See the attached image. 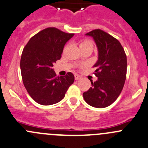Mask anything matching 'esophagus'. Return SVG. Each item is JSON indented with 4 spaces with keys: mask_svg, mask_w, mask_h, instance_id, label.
Masks as SVG:
<instances>
[{
    "mask_svg": "<svg viewBox=\"0 0 148 148\" xmlns=\"http://www.w3.org/2000/svg\"><path fill=\"white\" fill-rule=\"evenodd\" d=\"M80 78H81V77H80V76L79 75H77V74H75V79L76 80H80Z\"/></svg>",
    "mask_w": 148,
    "mask_h": 148,
    "instance_id": "34e87169",
    "label": "esophagus"
}]
</instances>
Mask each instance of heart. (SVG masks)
Wrapping results in <instances>:
<instances>
[{
	"label": "heart",
	"instance_id": "heart-1",
	"mask_svg": "<svg viewBox=\"0 0 148 148\" xmlns=\"http://www.w3.org/2000/svg\"><path fill=\"white\" fill-rule=\"evenodd\" d=\"M88 45H93V43H92L90 41L88 40H84L80 43V47H85V46H88Z\"/></svg>",
	"mask_w": 148,
	"mask_h": 148
}]
</instances>
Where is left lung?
Instances as JSON below:
<instances>
[{
  "instance_id": "left-lung-1",
  "label": "left lung",
  "mask_w": 148,
  "mask_h": 148,
  "mask_svg": "<svg viewBox=\"0 0 148 148\" xmlns=\"http://www.w3.org/2000/svg\"><path fill=\"white\" fill-rule=\"evenodd\" d=\"M86 35L94 39L99 59L93 65L97 80L83 94L90 106L105 108L116 100L123 89L127 75V56L120 42L104 31L94 29Z\"/></svg>"
}]
</instances>
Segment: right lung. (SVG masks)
Masks as SVG:
<instances>
[{
    "instance_id": "add662e5",
    "label": "right lung",
    "mask_w": 148,
    "mask_h": 148,
    "mask_svg": "<svg viewBox=\"0 0 148 148\" xmlns=\"http://www.w3.org/2000/svg\"><path fill=\"white\" fill-rule=\"evenodd\" d=\"M73 35L48 27L32 36L24 47L20 62L21 77L28 93L36 103L47 106L60 101L73 83L72 73L59 77L52 69Z\"/></svg>"
}]
</instances>
